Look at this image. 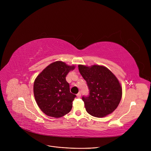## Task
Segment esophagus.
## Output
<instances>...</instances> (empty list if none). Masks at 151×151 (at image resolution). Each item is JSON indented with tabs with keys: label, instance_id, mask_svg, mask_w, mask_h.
Instances as JSON below:
<instances>
[{
	"label": "esophagus",
	"instance_id": "esophagus-1",
	"mask_svg": "<svg viewBox=\"0 0 151 151\" xmlns=\"http://www.w3.org/2000/svg\"><path fill=\"white\" fill-rule=\"evenodd\" d=\"M76 96H77V97H78V98H80L81 96V93L80 92H79L78 93H77Z\"/></svg>",
	"mask_w": 151,
	"mask_h": 151
}]
</instances>
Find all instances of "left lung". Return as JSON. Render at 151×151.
I'll use <instances>...</instances> for the list:
<instances>
[{
	"instance_id": "obj_1",
	"label": "left lung",
	"mask_w": 151,
	"mask_h": 151,
	"mask_svg": "<svg viewBox=\"0 0 151 151\" xmlns=\"http://www.w3.org/2000/svg\"><path fill=\"white\" fill-rule=\"evenodd\" d=\"M78 69L89 90L88 96L82 97L87 112L96 117L113 113L122 98V88L114 75L100 65H79Z\"/></svg>"
}]
</instances>
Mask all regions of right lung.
Masks as SVG:
<instances>
[{
	"label": "right lung",
	"instance_id": "add662e5",
	"mask_svg": "<svg viewBox=\"0 0 151 151\" xmlns=\"http://www.w3.org/2000/svg\"><path fill=\"white\" fill-rule=\"evenodd\" d=\"M74 66L57 61L46 67L35 79L34 93L37 104L47 116L60 117L69 113L76 97L70 91L66 76Z\"/></svg>",
	"mask_w": 151,
	"mask_h": 151
}]
</instances>
